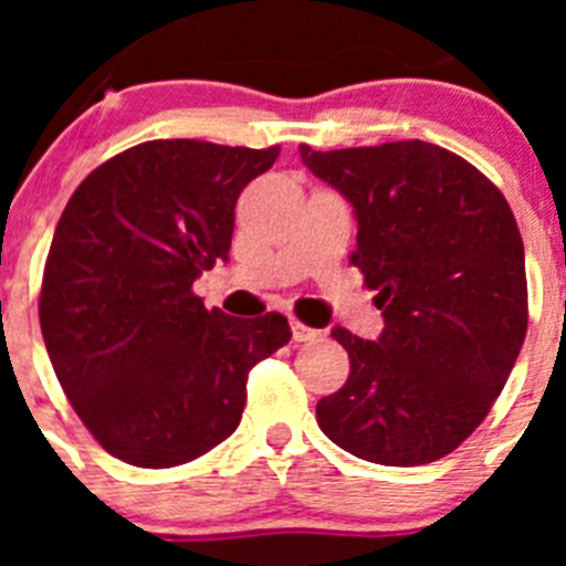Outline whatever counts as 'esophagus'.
Here are the masks:
<instances>
[{
	"label": "esophagus",
	"instance_id": "obj_1",
	"mask_svg": "<svg viewBox=\"0 0 566 566\" xmlns=\"http://www.w3.org/2000/svg\"><path fill=\"white\" fill-rule=\"evenodd\" d=\"M292 337L297 339V343H312V339L319 337V332H317V328L303 326L300 319H292Z\"/></svg>",
	"mask_w": 566,
	"mask_h": 566
}]
</instances>
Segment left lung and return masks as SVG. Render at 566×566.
<instances>
[{
	"mask_svg": "<svg viewBox=\"0 0 566 566\" xmlns=\"http://www.w3.org/2000/svg\"><path fill=\"white\" fill-rule=\"evenodd\" d=\"M300 158L357 214L352 263L385 328L332 337L352 374L317 402L334 444L413 468L457 451L502 394L527 334L524 243L510 203L473 164L428 142Z\"/></svg>",
	"mask_w": 566,
	"mask_h": 566,
	"instance_id": "8db88e82",
	"label": "left lung"
}]
</instances>
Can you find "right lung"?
I'll return each instance as SVG.
<instances>
[{"label":"right lung","instance_id":"obj_1","mask_svg":"<svg viewBox=\"0 0 566 566\" xmlns=\"http://www.w3.org/2000/svg\"><path fill=\"white\" fill-rule=\"evenodd\" d=\"M172 138L129 147L78 184L44 263L39 323L50 363L104 451L175 468L238 428L252 365L289 343V319L209 312L192 292L229 258L234 203L277 161Z\"/></svg>","mask_w":566,"mask_h":566}]
</instances>
